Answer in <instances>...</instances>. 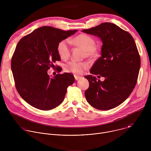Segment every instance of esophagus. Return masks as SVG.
I'll use <instances>...</instances> for the list:
<instances>
[{"instance_id": "obj_1", "label": "esophagus", "mask_w": 151, "mask_h": 151, "mask_svg": "<svg viewBox=\"0 0 151 151\" xmlns=\"http://www.w3.org/2000/svg\"><path fill=\"white\" fill-rule=\"evenodd\" d=\"M74 77H75V80H78L79 78H81V76H78V75H74Z\"/></svg>"}]
</instances>
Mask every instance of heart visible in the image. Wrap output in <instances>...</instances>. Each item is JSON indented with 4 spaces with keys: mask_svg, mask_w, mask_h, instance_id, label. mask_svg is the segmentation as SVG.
<instances>
[{
    "mask_svg": "<svg viewBox=\"0 0 151 151\" xmlns=\"http://www.w3.org/2000/svg\"><path fill=\"white\" fill-rule=\"evenodd\" d=\"M71 42L75 46L85 50V56L89 58L94 57L96 54V41L93 37L87 34H80L75 36ZM57 52L61 58H68L70 54V43L68 39L61 40L57 45ZM88 68L87 63L70 61L66 64L68 72L76 74H81Z\"/></svg>",
    "mask_w": 151,
    "mask_h": 151,
    "instance_id": "heart-1",
    "label": "heart"
}]
</instances>
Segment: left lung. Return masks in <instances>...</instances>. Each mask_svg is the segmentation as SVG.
I'll list each match as a JSON object with an SVG mask.
<instances>
[{
  "label": "left lung",
  "mask_w": 151,
  "mask_h": 151,
  "mask_svg": "<svg viewBox=\"0 0 151 151\" xmlns=\"http://www.w3.org/2000/svg\"><path fill=\"white\" fill-rule=\"evenodd\" d=\"M82 32L97 36L102 40L101 56L95 61L90 73L105 78L101 81L92 75L85 76L89 82L85 98L96 109H113L129 97L137 81L140 57L135 41L128 32L111 23Z\"/></svg>",
  "instance_id": "obj_1"
}]
</instances>
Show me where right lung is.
Segmentation results:
<instances>
[{"label":"right lung","instance_id":"obj_1","mask_svg":"<svg viewBox=\"0 0 151 151\" xmlns=\"http://www.w3.org/2000/svg\"><path fill=\"white\" fill-rule=\"evenodd\" d=\"M76 32L43 26L18 42L11 60L15 87L20 96L35 108L43 111L55 108L63 102L67 88L74 83L71 73L51 78L47 71L55 67V61L61 60L57 52L58 43ZM60 69L57 68L58 72Z\"/></svg>","mask_w":151,"mask_h":151}]
</instances>
